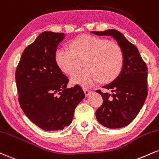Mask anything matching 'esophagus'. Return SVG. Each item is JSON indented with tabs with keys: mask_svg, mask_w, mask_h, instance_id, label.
I'll return each instance as SVG.
<instances>
[{
	"mask_svg": "<svg viewBox=\"0 0 159 159\" xmlns=\"http://www.w3.org/2000/svg\"><path fill=\"white\" fill-rule=\"evenodd\" d=\"M84 92L86 96H88V95H89V94H90V93H92L91 90H89V89H85V88L84 89Z\"/></svg>",
	"mask_w": 159,
	"mask_h": 159,
	"instance_id": "1",
	"label": "esophagus"
}]
</instances>
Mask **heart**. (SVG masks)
Here are the masks:
<instances>
[{"instance_id": "1", "label": "heart", "mask_w": 159, "mask_h": 159, "mask_svg": "<svg viewBox=\"0 0 159 159\" xmlns=\"http://www.w3.org/2000/svg\"><path fill=\"white\" fill-rule=\"evenodd\" d=\"M70 50L58 48L55 61L64 73L72 75L80 68L85 69L74 75L72 84L90 87L101 80L109 82L116 78L123 65V53L116 43L107 39L91 35H81L70 43Z\"/></svg>"}]
</instances>
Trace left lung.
I'll list each match as a JSON object with an SVG mask.
<instances>
[{
    "mask_svg": "<svg viewBox=\"0 0 159 159\" xmlns=\"http://www.w3.org/2000/svg\"><path fill=\"white\" fill-rule=\"evenodd\" d=\"M96 35H108L118 42L123 53V66L113 81L103 87L110 93L96 92L103 104L95 116L101 125L116 129L129 124L142 108L147 95V67L137 47L116 30L92 32Z\"/></svg>",
    "mask_w": 159,
    "mask_h": 159,
    "instance_id": "8db88e82",
    "label": "left lung"
}]
</instances>
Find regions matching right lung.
<instances>
[{"label":"right lung","instance_id":"obj_1","mask_svg":"<svg viewBox=\"0 0 159 159\" xmlns=\"http://www.w3.org/2000/svg\"><path fill=\"white\" fill-rule=\"evenodd\" d=\"M64 33L43 32L24 49L15 81L18 101L30 121L46 131L63 129L71 124L85 94L79 85L67 88L68 78L57 66L55 53Z\"/></svg>","mask_w":159,"mask_h":159}]
</instances>
